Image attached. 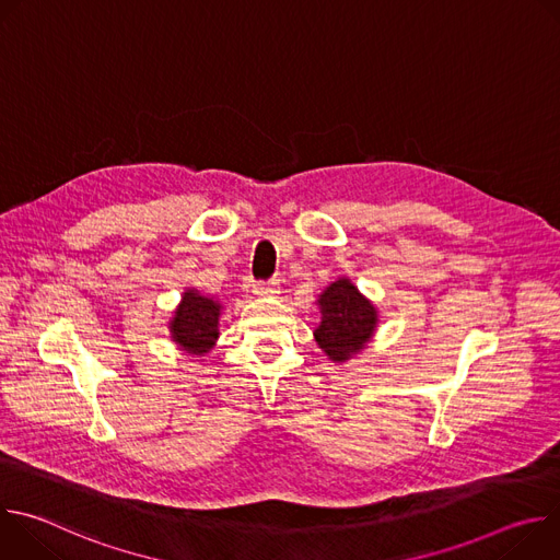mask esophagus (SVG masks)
I'll list each match as a JSON object with an SVG mask.
<instances>
[{
	"mask_svg": "<svg viewBox=\"0 0 560 560\" xmlns=\"http://www.w3.org/2000/svg\"><path fill=\"white\" fill-rule=\"evenodd\" d=\"M253 292L259 296H268V294L277 292V285H275V281H255Z\"/></svg>",
	"mask_w": 560,
	"mask_h": 560,
	"instance_id": "esophagus-1",
	"label": "esophagus"
}]
</instances>
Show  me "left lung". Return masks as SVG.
<instances>
[{"instance_id":"left-lung-1","label":"left lung","mask_w":560,"mask_h":560,"mask_svg":"<svg viewBox=\"0 0 560 560\" xmlns=\"http://www.w3.org/2000/svg\"><path fill=\"white\" fill-rule=\"evenodd\" d=\"M322 326L314 330L316 343L332 361H346L357 354L376 328V310L348 281H335L318 299Z\"/></svg>"}]
</instances>
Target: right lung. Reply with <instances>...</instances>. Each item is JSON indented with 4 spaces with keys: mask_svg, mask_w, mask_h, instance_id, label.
Segmentation results:
<instances>
[{
    "mask_svg": "<svg viewBox=\"0 0 560 560\" xmlns=\"http://www.w3.org/2000/svg\"><path fill=\"white\" fill-rule=\"evenodd\" d=\"M219 324V303L201 296L197 290H188L171 324L173 339L190 354H203L212 348Z\"/></svg>",
    "mask_w": 560,
    "mask_h": 560,
    "instance_id": "1",
    "label": "right lung"
}]
</instances>
